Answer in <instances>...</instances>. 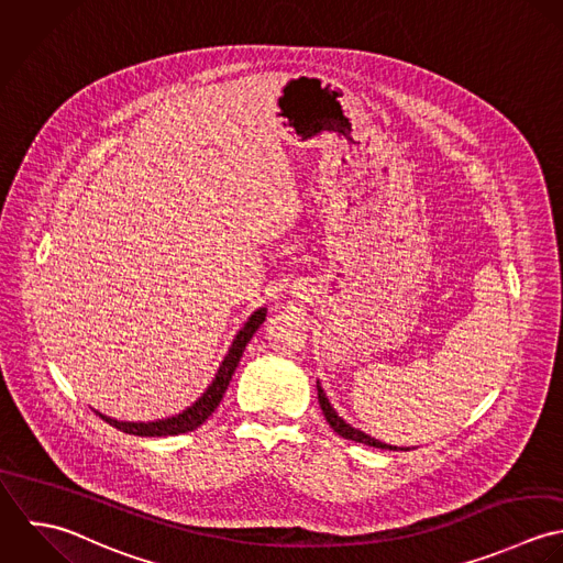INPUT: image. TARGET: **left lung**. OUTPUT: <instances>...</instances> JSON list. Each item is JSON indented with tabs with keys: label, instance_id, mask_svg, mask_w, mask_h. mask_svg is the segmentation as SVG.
<instances>
[{
	"label": "left lung",
	"instance_id": "left-lung-1",
	"mask_svg": "<svg viewBox=\"0 0 563 563\" xmlns=\"http://www.w3.org/2000/svg\"><path fill=\"white\" fill-rule=\"evenodd\" d=\"M318 400H320V407H322V413H324L327 422L331 424V429H333L338 435H341V438L352 440V442H358V444H365V446H374V449L405 450L396 449V446H389V444H383V442H378V440H374V438H369V435H365V433H361V431L352 429L350 424H345V422L339 418L338 413H335V409L331 407V402H329V398H327L324 389L320 387V383H318Z\"/></svg>",
	"mask_w": 563,
	"mask_h": 563
}]
</instances>
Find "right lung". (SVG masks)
Returning <instances> with one entry per match:
<instances>
[{"mask_svg":"<svg viewBox=\"0 0 563 563\" xmlns=\"http://www.w3.org/2000/svg\"><path fill=\"white\" fill-rule=\"evenodd\" d=\"M265 322V309H258L254 311V316L245 322V327L239 331V335L232 341L228 354H225L220 369H218V376L216 380L211 383V387L202 394V398L191 405L187 411H183L180 416L176 418H167V420H158V422H117L113 418H107L102 413H98L104 422H109L114 429L128 433V435H139V438H163V435H180V433H189L194 429H198L216 409L218 405L222 402L224 398L225 389H228V383L239 365V358L247 345V341L252 339V335L258 331V327Z\"/></svg>","mask_w":563,"mask_h":563,"instance_id":"1","label":"right lung"}]
</instances>
